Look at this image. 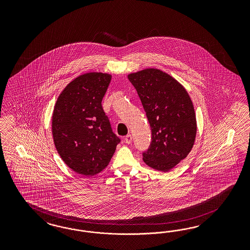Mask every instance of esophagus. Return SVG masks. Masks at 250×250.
Returning a JSON list of instances; mask_svg holds the SVG:
<instances>
[{
  "label": "esophagus",
  "mask_w": 250,
  "mask_h": 250,
  "mask_svg": "<svg viewBox=\"0 0 250 250\" xmlns=\"http://www.w3.org/2000/svg\"><path fill=\"white\" fill-rule=\"evenodd\" d=\"M132 136L131 135H127V136L125 137V142L126 143V144H131V142H132Z\"/></svg>",
  "instance_id": "1"
}]
</instances>
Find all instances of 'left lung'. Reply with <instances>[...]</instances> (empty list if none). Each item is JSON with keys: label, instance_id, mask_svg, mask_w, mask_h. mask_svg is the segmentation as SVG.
Returning a JSON list of instances; mask_svg holds the SVG:
<instances>
[{"label": "left lung", "instance_id": "8db88e82", "mask_svg": "<svg viewBox=\"0 0 250 250\" xmlns=\"http://www.w3.org/2000/svg\"><path fill=\"white\" fill-rule=\"evenodd\" d=\"M151 128V143L143 152L147 166L168 171L189 154L196 136V117L188 92L174 78L157 68L128 75Z\"/></svg>", "mask_w": 250, "mask_h": 250}]
</instances>
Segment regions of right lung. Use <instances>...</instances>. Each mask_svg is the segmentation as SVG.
<instances>
[{
	"instance_id": "right-lung-1",
	"label": "right lung",
	"mask_w": 250,
	"mask_h": 250,
	"mask_svg": "<svg viewBox=\"0 0 250 250\" xmlns=\"http://www.w3.org/2000/svg\"><path fill=\"white\" fill-rule=\"evenodd\" d=\"M111 78L101 72L79 76L62 91L54 108V144L78 174L92 176L104 169L121 141L102 106Z\"/></svg>"
}]
</instances>
